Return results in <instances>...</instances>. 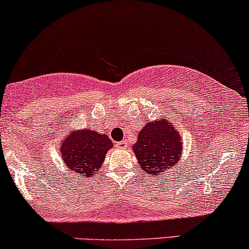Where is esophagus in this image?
I'll use <instances>...</instances> for the list:
<instances>
[{
    "instance_id": "1",
    "label": "esophagus",
    "mask_w": 249,
    "mask_h": 249,
    "mask_svg": "<svg viewBox=\"0 0 249 249\" xmlns=\"http://www.w3.org/2000/svg\"><path fill=\"white\" fill-rule=\"evenodd\" d=\"M116 147L117 148H120V149H125V148H127L128 146H127V141H120V142H117L116 143Z\"/></svg>"
}]
</instances>
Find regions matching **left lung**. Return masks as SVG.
I'll return each mask as SVG.
<instances>
[{
    "label": "left lung",
    "instance_id": "1",
    "mask_svg": "<svg viewBox=\"0 0 249 249\" xmlns=\"http://www.w3.org/2000/svg\"><path fill=\"white\" fill-rule=\"evenodd\" d=\"M182 148L178 129L164 117L146 122L140 130L138 141L133 144L134 154L141 169L156 177H162V173L177 166Z\"/></svg>",
    "mask_w": 249,
    "mask_h": 249
}]
</instances>
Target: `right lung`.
Returning a JSON list of instances; mask_svg holds the SVG:
<instances>
[{"mask_svg": "<svg viewBox=\"0 0 249 249\" xmlns=\"http://www.w3.org/2000/svg\"><path fill=\"white\" fill-rule=\"evenodd\" d=\"M113 142L106 134L90 129L71 132L61 141L60 155L64 167L80 178H90L99 172Z\"/></svg>", "mask_w": 249, "mask_h": 249, "instance_id": "add662e5", "label": "right lung"}]
</instances>
